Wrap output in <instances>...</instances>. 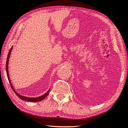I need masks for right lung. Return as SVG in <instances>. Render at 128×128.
Listing matches in <instances>:
<instances>
[{"instance_id":"add662e5","label":"right lung","mask_w":128,"mask_h":128,"mask_svg":"<svg viewBox=\"0 0 128 128\" xmlns=\"http://www.w3.org/2000/svg\"><path fill=\"white\" fill-rule=\"evenodd\" d=\"M13 47H12L11 48H10V50L9 51V52H8V55L7 56V62H6V72H7V77H8V81H9L10 83V86H11L12 88L13 89V90L14 91V92H15V94H16V95L19 98H20L21 99H22V100H26V101H28V102H40V100H42L43 99H44L48 95V94H49V92L50 91V89H49L48 92H47L46 94H44V95H43L42 96H40V97H38V98H28V97H26V96H21V95H19L18 93H17L16 91L14 90V88H13V86L12 85V84L10 83V77H9V74H8V62H9V58L10 57V52H11V51L12 50Z\"/></svg>"}]
</instances>
